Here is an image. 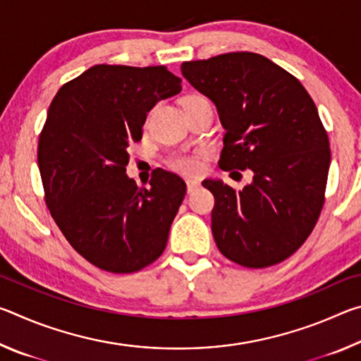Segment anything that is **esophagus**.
Masks as SVG:
<instances>
[{
  "label": "esophagus",
  "mask_w": 361,
  "mask_h": 361,
  "mask_svg": "<svg viewBox=\"0 0 361 361\" xmlns=\"http://www.w3.org/2000/svg\"><path fill=\"white\" fill-rule=\"evenodd\" d=\"M186 186H188V192H194L200 188V181L199 180H188Z\"/></svg>",
  "instance_id": "esophagus-1"
}]
</instances>
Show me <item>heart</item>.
<instances>
[{"label": "heart", "instance_id": "1", "mask_svg": "<svg viewBox=\"0 0 361 361\" xmlns=\"http://www.w3.org/2000/svg\"><path fill=\"white\" fill-rule=\"evenodd\" d=\"M191 100H205L204 97L194 95L189 97L188 102ZM167 166L181 173H195L200 169V154L199 152H173L167 157Z\"/></svg>", "mask_w": 361, "mask_h": 361}]
</instances>
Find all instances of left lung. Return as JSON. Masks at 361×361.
I'll return each mask as SVG.
<instances>
[{
	"label": "left lung",
	"mask_w": 361,
	"mask_h": 361,
	"mask_svg": "<svg viewBox=\"0 0 361 361\" xmlns=\"http://www.w3.org/2000/svg\"><path fill=\"white\" fill-rule=\"evenodd\" d=\"M194 89L215 103L224 127L219 169L253 172L240 191L204 180L215 197L212 232L226 258L267 267L302 245L320 216L331 151L307 90L253 52L183 62Z\"/></svg>",
	"instance_id": "left-lung-1"
}]
</instances>
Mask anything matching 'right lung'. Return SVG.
I'll list each match as a JSON object with an SVG mask.
<instances>
[{
	"instance_id": "add662e5",
	"label": "right lung",
	"mask_w": 361,
	"mask_h": 361,
	"mask_svg": "<svg viewBox=\"0 0 361 361\" xmlns=\"http://www.w3.org/2000/svg\"><path fill=\"white\" fill-rule=\"evenodd\" d=\"M180 90L162 65H95L49 106L38 142L47 209L70 245L103 271L137 272L166 250L186 185L157 169L149 189L138 188L126 175L127 148L142 140L149 109Z\"/></svg>"
}]
</instances>
